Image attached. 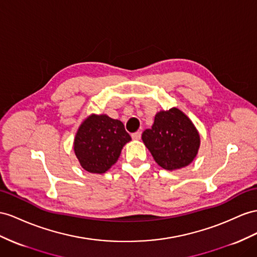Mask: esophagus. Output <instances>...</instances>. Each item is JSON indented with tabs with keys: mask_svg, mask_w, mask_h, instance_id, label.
I'll return each instance as SVG.
<instances>
[{
	"mask_svg": "<svg viewBox=\"0 0 257 257\" xmlns=\"http://www.w3.org/2000/svg\"><path fill=\"white\" fill-rule=\"evenodd\" d=\"M131 138H133L134 140H140L141 139V133H140V131H137V133L131 135Z\"/></svg>",
	"mask_w": 257,
	"mask_h": 257,
	"instance_id": "1",
	"label": "esophagus"
}]
</instances>
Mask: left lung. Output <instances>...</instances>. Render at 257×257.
Returning <instances> with one entry per match:
<instances>
[{"label":"left lung","mask_w":257,"mask_h":257,"mask_svg":"<svg viewBox=\"0 0 257 257\" xmlns=\"http://www.w3.org/2000/svg\"><path fill=\"white\" fill-rule=\"evenodd\" d=\"M142 140L159 165L167 170L188 166L200 148V135L190 118L178 108L161 110Z\"/></svg>","instance_id":"left-lung-1"}]
</instances>
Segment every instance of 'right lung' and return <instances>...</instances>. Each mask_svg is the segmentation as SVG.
<instances>
[{
	"instance_id": "add662e5",
	"label": "right lung",
	"mask_w": 257,
	"mask_h": 257,
	"mask_svg": "<svg viewBox=\"0 0 257 257\" xmlns=\"http://www.w3.org/2000/svg\"><path fill=\"white\" fill-rule=\"evenodd\" d=\"M130 140L120 120L104 114H92L79 127L74 150L84 170L104 174L117 162L123 146Z\"/></svg>"
}]
</instances>
